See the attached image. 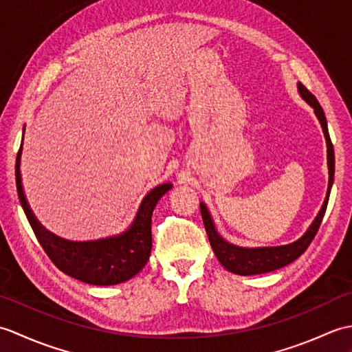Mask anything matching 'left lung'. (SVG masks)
I'll return each mask as SVG.
<instances>
[{
    "instance_id": "left-lung-1",
    "label": "left lung",
    "mask_w": 352,
    "mask_h": 352,
    "mask_svg": "<svg viewBox=\"0 0 352 352\" xmlns=\"http://www.w3.org/2000/svg\"><path fill=\"white\" fill-rule=\"evenodd\" d=\"M298 91L302 98L307 101L310 106L315 109V115L318 116L320 126H322L324 136L327 140V159H328V174H330V180H328V190L327 197L322 207L311 222L309 230L305 231L304 236H301L298 241L292 242L289 245H281V246H266V248H242V246H236L233 243H228L227 241L218 234V231L214 228V223L212 221V216L208 213L207 207L204 203L199 204L201 208V216H203L204 227L207 231L208 241L213 248L214 256L218 257L221 265L227 269V271L237 274V275H257V274H265L275 271V269H280L286 266L292 261L296 260L301 254L309 248L313 239H315L318 230L320 227V222L324 219V214L327 210L328 198H330L331 186L334 180V148L331 144L330 134H328V125H327V118L322 107L318 102L316 96L304 85L298 83Z\"/></svg>"
}]
</instances>
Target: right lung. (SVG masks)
<instances>
[{
    "label": "right lung",
    "mask_w": 352,
    "mask_h": 352,
    "mask_svg": "<svg viewBox=\"0 0 352 352\" xmlns=\"http://www.w3.org/2000/svg\"><path fill=\"white\" fill-rule=\"evenodd\" d=\"M21 154L22 144L14 166L18 197L37 241L52 263L72 278L95 286H113L130 280L142 271L151 254L153 210L159 199L172 188L170 183L157 186L142 199L136 218L124 233L89 242L65 241L45 230L30 208L21 182Z\"/></svg>",
    "instance_id": "right-lung-1"
}]
</instances>
